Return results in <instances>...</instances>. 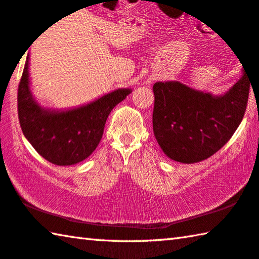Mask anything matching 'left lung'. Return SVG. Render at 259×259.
Segmentation results:
<instances>
[{
    "label": "left lung",
    "mask_w": 259,
    "mask_h": 259,
    "mask_svg": "<svg viewBox=\"0 0 259 259\" xmlns=\"http://www.w3.org/2000/svg\"><path fill=\"white\" fill-rule=\"evenodd\" d=\"M243 69L240 79L222 95L194 90L179 80L155 83L153 133L167 157L194 164L229 141L247 108L250 79Z\"/></svg>",
    "instance_id": "1"
}]
</instances>
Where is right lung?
Returning a JSON list of instances; mask_svg holds the SVG:
<instances>
[{"label": "right lung", "instance_id": "add662e5", "mask_svg": "<svg viewBox=\"0 0 259 259\" xmlns=\"http://www.w3.org/2000/svg\"><path fill=\"white\" fill-rule=\"evenodd\" d=\"M131 89H117L92 102L70 109L40 106L30 90L29 56L18 88V116L25 138L44 159L58 166L85 160L101 141L109 113Z\"/></svg>", "mask_w": 259, "mask_h": 259}]
</instances>
